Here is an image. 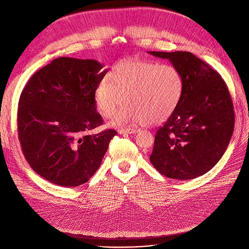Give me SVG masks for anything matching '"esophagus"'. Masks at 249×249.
Listing matches in <instances>:
<instances>
[{"mask_svg": "<svg viewBox=\"0 0 249 249\" xmlns=\"http://www.w3.org/2000/svg\"><path fill=\"white\" fill-rule=\"evenodd\" d=\"M138 130H136V129H120L119 131H118V133L119 134H124V135H125V134H134V133H136Z\"/></svg>", "mask_w": 249, "mask_h": 249, "instance_id": "obj_1", "label": "esophagus"}]
</instances>
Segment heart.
Wrapping results in <instances>:
<instances>
[{"instance_id":"obj_1","label":"heart","mask_w":249,"mask_h":249,"mask_svg":"<svg viewBox=\"0 0 249 249\" xmlns=\"http://www.w3.org/2000/svg\"><path fill=\"white\" fill-rule=\"evenodd\" d=\"M183 91V76L176 66L125 59L113 65L108 80L99 83L94 102L106 118L114 116L124 102L126 106L112 122L115 126L158 124L175 112Z\"/></svg>"}]
</instances>
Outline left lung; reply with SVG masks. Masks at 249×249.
Instances as JSON below:
<instances>
[{"instance_id": "left-lung-1", "label": "left lung", "mask_w": 249, "mask_h": 249, "mask_svg": "<svg viewBox=\"0 0 249 249\" xmlns=\"http://www.w3.org/2000/svg\"><path fill=\"white\" fill-rule=\"evenodd\" d=\"M148 53L168 59L184 80L182 99L158 129L149 160L165 177L193 179L212 169L228 148L235 126L229 88L212 66L192 53Z\"/></svg>"}]
</instances>
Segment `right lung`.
<instances>
[{"instance_id":"add662e5","label":"right lung","mask_w":249,"mask_h":249,"mask_svg":"<svg viewBox=\"0 0 249 249\" xmlns=\"http://www.w3.org/2000/svg\"><path fill=\"white\" fill-rule=\"evenodd\" d=\"M95 60L60 57L36 71L22 89L18 132L22 154L49 182L78 187L99 169L115 130L102 125L94 91L107 70Z\"/></svg>"}]
</instances>
